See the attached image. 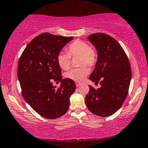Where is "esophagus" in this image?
<instances>
[{
	"label": "esophagus",
	"mask_w": 148,
	"mask_h": 148,
	"mask_svg": "<svg viewBox=\"0 0 148 148\" xmlns=\"http://www.w3.org/2000/svg\"><path fill=\"white\" fill-rule=\"evenodd\" d=\"M80 85H81V83H80V82H76V87L80 86Z\"/></svg>",
	"instance_id": "1"
}]
</instances>
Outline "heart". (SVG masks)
<instances>
[{"instance_id":"1","label":"heart","mask_w":148,"mask_h":148,"mask_svg":"<svg viewBox=\"0 0 148 148\" xmlns=\"http://www.w3.org/2000/svg\"><path fill=\"white\" fill-rule=\"evenodd\" d=\"M68 53L60 51L58 53L56 60L58 66L62 69L67 70L71 66V57L78 58V64L80 67L74 68L66 72L64 76L76 82H82L89 73L86 66L93 67L98 60V52L91 47L88 43L82 40H75L67 47Z\"/></svg>"}]
</instances>
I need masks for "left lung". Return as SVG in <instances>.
Listing matches in <instances>:
<instances>
[{
    "instance_id": "8db88e82",
    "label": "left lung",
    "mask_w": 148,
    "mask_h": 148,
    "mask_svg": "<svg viewBox=\"0 0 148 148\" xmlns=\"http://www.w3.org/2000/svg\"><path fill=\"white\" fill-rule=\"evenodd\" d=\"M98 52L95 68L89 79L101 84L95 89L89 85L85 103L89 111L100 116H111L118 111L126 99L132 78L130 61L117 41L103 33L88 37Z\"/></svg>"
}]
</instances>
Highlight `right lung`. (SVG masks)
<instances>
[{
  "instance_id": "obj_1",
  "label": "right lung",
  "mask_w": 148,
  "mask_h": 148,
  "mask_svg": "<svg viewBox=\"0 0 148 148\" xmlns=\"http://www.w3.org/2000/svg\"><path fill=\"white\" fill-rule=\"evenodd\" d=\"M72 39V37L41 33L29 43L18 60L17 76L23 97L45 118L64 115L76 89L73 80L62 79L56 60L58 53ZM53 81L61 82L59 88L53 86Z\"/></svg>"
}]
</instances>
